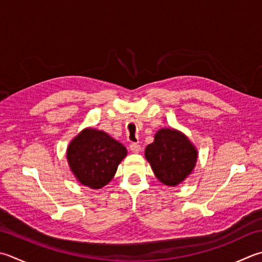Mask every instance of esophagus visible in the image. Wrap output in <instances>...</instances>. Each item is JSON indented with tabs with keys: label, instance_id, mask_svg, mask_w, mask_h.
I'll list each match as a JSON object with an SVG mask.
<instances>
[{
	"label": "esophagus",
	"instance_id": "1",
	"mask_svg": "<svg viewBox=\"0 0 262 262\" xmlns=\"http://www.w3.org/2000/svg\"><path fill=\"white\" fill-rule=\"evenodd\" d=\"M130 151L133 153H140L141 152V145L137 143H132L130 144Z\"/></svg>",
	"mask_w": 262,
	"mask_h": 262
}]
</instances>
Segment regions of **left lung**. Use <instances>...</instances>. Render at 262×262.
I'll list each match as a JSON object with an SVG mask.
<instances>
[{
    "mask_svg": "<svg viewBox=\"0 0 262 262\" xmlns=\"http://www.w3.org/2000/svg\"><path fill=\"white\" fill-rule=\"evenodd\" d=\"M145 158L161 183L176 186L191 175L198 160V150L187 136L172 128H162L145 148Z\"/></svg>",
    "mask_w": 262,
    "mask_h": 262,
    "instance_id": "left-lung-1",
    "label": "left lung"
}]
</instances>
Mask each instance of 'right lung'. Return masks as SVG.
Returning <instances> with one entry per match:
<instances>
[{"instance_id": "right-lung-1", "label": "right lung", "mask_w": 262, "mask_h": 262, "mask_svg": "<svg viewBox=\"0 0 262 262\" xmlns=\"http://www.w3.org/2000/svg\"><path fill=\"white\" fill-rule=\"evenodd\" d=\"M127 156L126 147L106 133L85 128L67 148L69 167L80 184L93 189L105 186Z\"/></svg>"}]
</instances>
